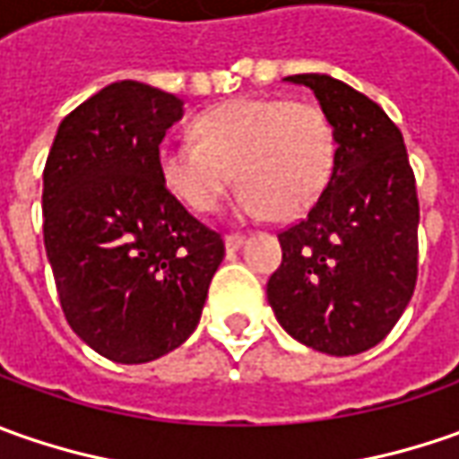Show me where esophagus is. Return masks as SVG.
I'll list each match as a JSON object with an SVG mask.
<instances>
[{
	"label": "esophagus",
	"mask_w": 459,
	"mask_h": 459,
	"mask_svg": "<svg viewBox=\"0 0 459 459\" xmlns=\"http://www.w3.org/2000/svg\"><path fill=\"white\" fill-rule=\"evenodd\" d=\"M242 242H245V235H227L224 238V245H227L230 253H235L238 247H242Z\"/></svg>",
	"instance_id": "esophagus-1"
}]
</instances>
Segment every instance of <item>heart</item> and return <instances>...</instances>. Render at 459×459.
Segmentation results:
<instances>
[{
    "label": "heart",
    "instance_id": "heart-1",
    "mask_svg": "<svg viewBox=\"0 0 459 459\" xmlns=\"http://www.w3.org/2000/svg\"><path fill=\"white\" fill-rule=\"evenodd\" d=\"M195 140L168 137L158 148L166 186L194 212L217 209L232 181L242 184V217L304 214L322 196L334 168V127L308 101L242 97L206 109Z\"/></svg>",
    "mask_w": 459,
    "mask_h": 459
}]
</instances>
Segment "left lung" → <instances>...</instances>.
<instances>
[{
    "label": "left lung",
    "mask_w": 459,
    "mask_h": 459,
    "mask_svg": "<svg viewBox=\"0 0 459 459\" xmlns=\"http://www.w3.org/2000/svg\"><path fill=\"white\" fill-rule=\"evenodd\" d=\"M334 127V168L308 214L283 230L268 304L296 342L360 355L394 329L416 286L414 170L396 125L344 81L299 74Z\"/></svg>",
    "instance_id": "left-lung-1"
}]
</instances>
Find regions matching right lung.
I'll list each match as a JSON object with an SVG mask.
<instances>
[{"instance_id":"add662e5","label":"right lung","mask_w":459,"mask_h":459,"mask_svg":"<svg viewBox=\"0 0 459 459\" xmlns=\"http://www.w3.org/2000/svg\"><path fill=\"white\" fill-rule=\"evenodd\" d=\"M184 101L140 81L86 99L43 170V238L63 314L107 360L140 365L202 319L224 242L166 188L158 148Z\"/></svg>"}]
</instances>
